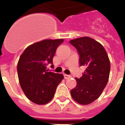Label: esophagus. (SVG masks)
<instances>
[{
  "instance_id": "34e87169",
  "label": "esophagus",
  "mask_w": 125,
  "mask_h": 125,
  "mask_svg": "<svg viewBox=\"0 0 125 125\" xmlns=\"http://www.w3.org/2000/svg\"><path fill=\"white\" fill-rule=\"evenodd\" d=\"M63 76H64V78L65 79H68L70 78L71 77V76H70V75L68 74H63Z\"/></svg>"
}]
</instances>
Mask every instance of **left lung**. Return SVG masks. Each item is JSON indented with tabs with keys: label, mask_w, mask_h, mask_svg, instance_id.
Segmentation results:
<instances>
[{
	"label": "left lung",
	"mask_w": 125,
	"mask_h": 125,
	"mask_svg": "<svg viewBox=\"0 0 125 125\" xmlns=\"http://www.w3.org/2000/svg\"><path fill=\"white\" fill-rule=\"evenodd\" d=\"M79 54L80 66H85L82 77L76 78V86L70 91L72 98L78 104L87 105L101 95L108 83L110 63L105 49L89 37L71 40Z\"/></svg>",
	"instance_id": "left-lung-1"
}]
</instances>
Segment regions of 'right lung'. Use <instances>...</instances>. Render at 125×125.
I'll return each instance as SVG.
<instances>
[{
	"mask_svg": "<svg viewBox=\"0 0 125 125\" xmlns=\"http://www.w3.org/2000/svg\"><path fill=\"white\" fill-rule=\"evenodd\" d=\"M63 39L43 40L30 45L21 55L17 63V74L23 93L31 102L46 104L53 99L63 76L48 72L47 66L53 65L57 48Z\"/></svg>",
	"mask_w": 125,
	"mask_h": 125,
	"instance_id": "obj_1",
	"label": "right lung"
}]
</instances>
